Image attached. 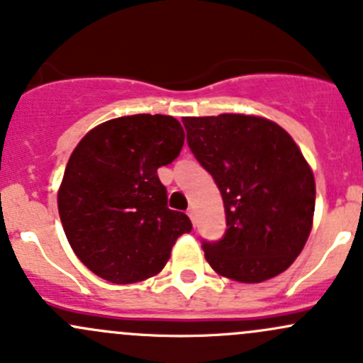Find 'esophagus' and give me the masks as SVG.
Listing matches in <instances>:
<instances>
[{"label": "esophagus", "instance_id": "obj_1", "mask_svg": "<svg viewBox=\"0 0 363 363\" xmlns=\"http://www.w3.org/2000/svg\"><path fill=\"white\" fill-rule=\"evenodd\" d=\"M188 216H189V218H191V221L195 223V216H196L195 207H189V208H188Z\"/></svg>", "mask_w": 363, "mask_h": 363}]
</instances>
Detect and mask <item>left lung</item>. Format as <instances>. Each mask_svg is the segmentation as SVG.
Masks as SVG:
<instances>
[{
    "label": "left lung",
    "mask_w": 363,
    "mask_h": 363,
    "mask_svg": "<svg viewBox=\"0 0 363 363\" xmlns=\"http://www.w3.org/2000/svg\"><path fill=\"white\" fill-rule=\"evenodd\" d=\"M188 144L214 177L226 233L203 242L205 259L223 277L262 283L279 276L313 228L316 182L286 130L246 113L184 117Z\"/></svg>",
    "instance_id": "obj_1"
}]
</instances>
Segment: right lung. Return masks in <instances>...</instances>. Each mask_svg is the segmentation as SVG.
<instances>
[{
  "label": "right lung",
  "instance_id": "1",
  "mask_svg": "<svg viewBox=\"0 0 363 363\" xmlns=\"http://www.w3.org/2000/svg\"><path fill=\"white\" fill-rule=\"evenodd\" d=\"M182 144L175 117L137 113L98 124L73 149L57 208L73 252L101 279L131 284L156 276L175 240L191 232L188 216L167 207L158 177Z\"/></svg>",
  "mask_w": 363,
  "mask_h": 363
}]
</instances>
